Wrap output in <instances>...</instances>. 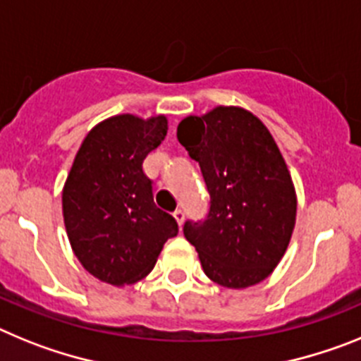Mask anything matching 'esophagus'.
<instances>
[{
	"mask_svg": "<svg viewBox=\"0 0 361 361\" xmlns=\"http://www.w3.org/2000/svg\"><path fill=\"white\" fill-rule=\"evenodd\" d=\"M172 216H174V218H176L178 225H181V224H183V219H185V212H183V209H180V207H178L176 211L172 212Z\"/></svg>",
	"mask_w": 361,
	"mask_h": 361,
	"instance_id": "obj_1",
	"label": "esophagus"
}]
</instances>
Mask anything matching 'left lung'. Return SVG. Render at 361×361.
<instances>
[{"instance_id":"8db88e82","label":"left lung","mask_w":361,"mask_h":361,"mask_svg":"<svg viewBox=\"0 0 361 361\" xmlns=\"http://www.w3.org/2000/svg\"><path fill=\"white\" fill-rule=\"evenodd\" d=\"M178 140L211 194L207 218L183 225L203 272L228 289L259 283L283 258L296 221V192L274 137L252 112L216 106L185 118Z\"/></svg>"}]
</instances>
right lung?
<instances>
[{"instance_id":"1","label":"right lung","mask_w":361,"mask_h":361,"mask_svg":"<svg viewBox=\"0 0 361 361\" xmlns=\"http://www.w3.org/2000/svg\"><path fill=\"white\" fill-rule=\"evenodd\" d=\"M167 118L112 116L87 134L63 187V219L80 263L111 285L136 283L156 265L176 219L158 209L143 159L167 136Z\"/></svg>"}]
</instances>
